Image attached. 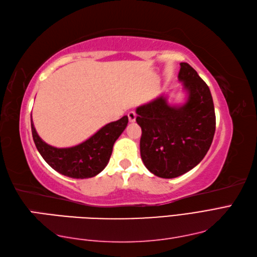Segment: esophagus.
<instances>
[{
    "label": "esophagus",
    "instance_id": "34e87169",
    "mask_svg": "<svg viewBox=\"0 0 257 257\" xmlns=\"http://www.w3.org/2000/svg\"><path fill=\"white\" fill-rule=\"evenodd\" d=\"M127 116H128V120H130V122H135V120H136V113H135L134 111H131V112H128Z\"/></svg>",
    "mask_w": 257,
    "mask_h": 257
}]
</instances>
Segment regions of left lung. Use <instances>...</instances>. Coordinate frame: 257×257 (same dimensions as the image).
I'll list each match as a JSON object with an SVG mask.
<instances>
[{"instance_id": "left-lung-1", "label": "left lung", "mask_w": 257, "mask_h": 257, "mask_svg": "<svg viewBox=\"0 0 257 257\" xmlns=\"http://www.w3.org/2000/svg\"><path fill=\"white\" fill-rule=\"evenodd\" d=\"M179 80L187 100L170 105L165 96L136 109L142 127L141 157L155 176L172 179L182 176L203 160L216 130L214 101L207 84L187 63H180Z\"/></svg>"}]
</instances>
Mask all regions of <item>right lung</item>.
Masks as SVG:
<instances>
[{
	"mask_svg": "<svg viewBox=\"0 0 257 257\" xmlns=\"http://www.w3.org/2000/svg\"><path fill=\"white\" fill-rule=\"evenodd\" d=\"M31 121V133L35 145L47 164L55 171L73 179H87L97 176L108 165L112 149L118 136L128 123L127 115L108 123L88 140L68 148H56L43 142Z\"/></svg>",
	"mask_w": 257,
	"mask_h": 257,
	"instance_id": "add662e5",
	"label": "right lung"
}]
</instances>
